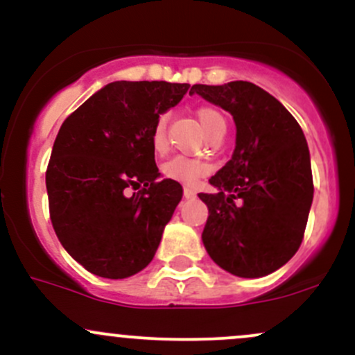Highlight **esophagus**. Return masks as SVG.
<instances>
[{"label":"esophagus","instance_id":"obj_1","mask_svg":"<svg viewBox=\"0 0 355 355\" xmlns=\"http://www.w3.org/2000/svg\"><path fill=\"white\" fill-rule=\"evenodd\" d=\"M196 196H197L196 190H192L190 187H185V189H184V197L185 198H196Z\"/></svg>","mask_w":355,"mask_h":355}]
</instances>
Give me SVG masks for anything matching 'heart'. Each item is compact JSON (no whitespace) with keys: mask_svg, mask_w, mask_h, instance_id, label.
<instances>
[{"mask_svg":"<svg viewBox=\"0 0 355 355\" xmlns=\"http://www.w3.org/2000/svg\"><path fill=\"white\" fill-rule=\"evenodd\" d=\"M197 118L200 126L204 128L205 135L209 131H212L214 128L219 123H224V118L212 107H200L197 112ZM166 116L159 114L157 121H155L153 131H151V145L157 151L165 148V139H166ZM209 165L202 159L184 157V155H178V157L170 158L168 162H165L162 165V173L166 178L175 182H180V184L192 185L196 184L198 178L205 177L209 173Z\"/></svg>","mask_w":355,"mask_h":355,"instance_id":"heart-1","label":"heart"}]
</instances>
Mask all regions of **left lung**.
Listing matches in <instances>:
<instances>
[{
	"instance_id": "left-lung-1",
	"label": "left lung",
	"mask_w": 355,
	"mask_h": 355,
	"mask_svg": "<svg viewBox=\"0 0 355 355\" xmlns=\"http://www.w3.org/2000/svg\"><path fill=\"white\" fill-rule=\"evenodd\" d=\"M198 94L232 116L236 148L198 193L209 217L202 243L222 270L261 278L279 270L302 244L313 200L310 151L288 109L246 80L196 84Z\"/></svg>"
}]
</instances>
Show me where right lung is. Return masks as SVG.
<instances>
[{
    "label": "right lung",
    "instance_id": "add662e5",
    "mask_svg": "<svg viewBox=\"0 0 355 355\" xmlns=\"http://www.w3.org/2000/svg\"><path fill=\"white\" fill-rule=\"evenodd\" d=\"M189 87L116 80L58 130L45 177L50 219L65 251L92 275L123 279L153 259L184 190L158 180L151 131ZM131 188L139 192L130 196Z\"/></svg>",
    "mask_w": 355,
    "mask_h": 355
}]
</instances>
